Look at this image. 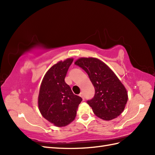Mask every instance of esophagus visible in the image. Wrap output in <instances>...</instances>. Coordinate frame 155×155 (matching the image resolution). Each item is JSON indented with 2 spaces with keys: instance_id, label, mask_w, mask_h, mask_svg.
<instances>
[{
  "instance_id": "34e87169",
  "label": "esophagus",
  "mask_w": 155,
  "mask_h": 155,
  "mask_svg": "<svg viewBox=\"0 0 155 155\" xmlns=\"http://www.w3.org/2000/svg\"><path fill=\"white\" fill-rule=\"evenodd\" d=\"M79 96H80V97H82L83 100H85V97H84V95H83V92H81L80 94H79Z\"/></svg>"
}]
</instances>
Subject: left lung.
Returning a JSON list of instances; mask_svg holds the SVG:
<instances>
[{
	"label": "left lung",
	"mask_w": 155,
	"mask_h": 155,
	"mask_svg": "<svg viewBox=\"0 0 155 155\" xmlns=\"http://www.w3.org/2000/svg\"><path fill=\"white\" fill-rule=\"evenodd\" d=\"M74 63L87 73L94 87V96L87 101L94 113L107 121L122 113L128 100L127 92L113 71L105 63L94 58H81Z\"/></svg>",
	"instance_id": "left-lung-1"
}]
</instances>
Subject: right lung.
<instances>
[{
    "instance_id": "add662e5",
    "label": "right lung",
    "mask_w": 155,
    "mask_h": 155,
    "mask_svg": "<svg viewBox=\"0 0 155 155\" xmlns=\"http://www.w3.org/2000/svg\"><path fill=\"white\" fill-rule=\"evenodd\" d=\"M72 58L58 62L51 67L42 81L38 106L44 118L57 127L66 126L75 119L82 98L72 92L65 83Z\"/></svg>"
}]
</instances>
